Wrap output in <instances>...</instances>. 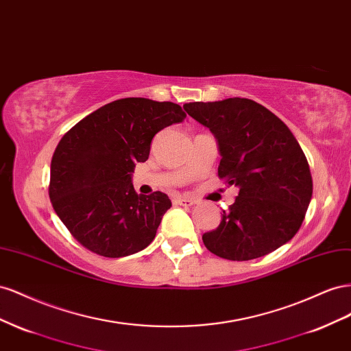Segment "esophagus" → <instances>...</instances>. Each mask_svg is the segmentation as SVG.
Here are the masks:
<instances>
[{"mask_svg":"<svg viewBox=\"0 0 351 351\" xmlns=\"http://www.w3.org/2000/svg\"><path fill=\"white\" fill-rule=\"evenodd\" d=\"M175 203L181 204V206H193V204H195V199L188 198V197H176Z\"/></svg>","mask_w":351,"mask_h":351,"instance_id":"34e87169","label":"esophagus"}]
</instances>
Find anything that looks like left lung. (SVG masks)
Segmentation results:
<instances>
[{
  "label": "left lung",
  "mask_w": 351,
  "mask_h": 351,
  "mask_svg": "<svg viewBox=\"0 0 351 351\" xmlns=\"http://www.w3.org/2000/svg\"><path fill=\"white\" fill-rule=\"evenodd\" d=\"M184 108L216 136L220 179L239 188L220 225L203 235L213 254L243 262L275 252L302 226L313 182L302 147L281 119L248 98Z\"/></svg>",
  "instance_id": "left-lung-1"
}]
</instances>
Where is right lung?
Returning <instances> with one entry per match:
<instances>
[{
  "label": "right lung",
  "instance_id": "add662e5",
  "mask_svg": "<svg viewBox=\"0 0 351 351\" xmlns=\"http://www.w3.org/2000/svg\"><path fill=\"white\" fill-rule=\"evenodd\" d=\"M186 117L182 107L122 98L67 131L51 160L48 194L69 232L89 252L125 257L153 241L172 206L166 194H136L135 163L145 162L157 132Z\"/></svg>",
  "mask_w": 351,
  "mask_h": 351
}]
</instances>
